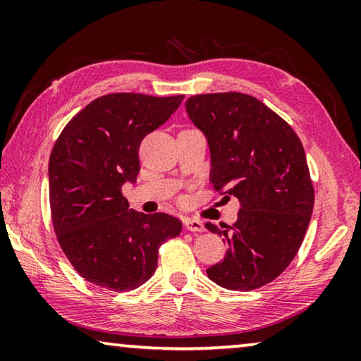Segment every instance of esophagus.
I'll use <instances>...</instances> for the list:
<instances>
[{
	"label": "esophagus",
	"mask_w": 361,
	"mask_h": 361,
	"mask_svg": "<svg viewBox=\"0 0 361 361\" xmlns=\"http://www.w3.org/2000/svg\"><path fill=\"white\" fill-rule=\"evenodd\" d=\"M185 228L188 231H192V232H204L205 231V226L202 221H199V219L195 218H185Z\"/></svg>",
	"instance_id": "obj_1"
}]
</instances>
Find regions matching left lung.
<instances>
[{"label":"left lung","instance_id":"1","mask_svg":"<svg viewBox=\"0 0 361 361\" xmlns=\"http://www.w3.org/2000/svg\"><path fill=\"white\" fill-rule=\"evenodd\" d=\"M186 111L209 142L213 189L240 202L232 226L205 224L228 245L207 276L228 290L261 288L290 266L312 216L315 194L301 140L247 94L189 97Z\"/></svg>","mask_w":361,"mask_h":361}]
</instances>
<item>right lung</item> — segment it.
<instances>
[{"mask_svg":"<svg viewBox=\"0 0 361 361\" xmlns=\"http://www.w3.org/2000/svg\"><path fill=\"white\" fill-rule=\"evenodd\" d=\"M185 95H102L60 133L49 157V202L60 248L87 282L111 291L143 285L159 247L181 232L167 213L129 209L122 185L140 172L142 140L161 127Z\"/></svg>","mask_w":361,"mask_h":361,"instance_id":"right-lung-1","label":"right lung"}]
</instances>
